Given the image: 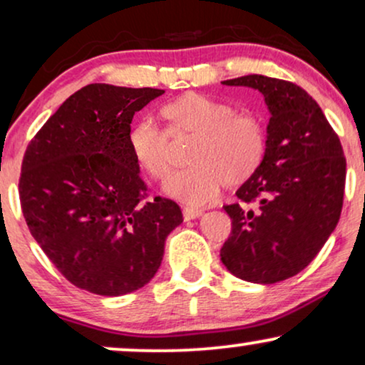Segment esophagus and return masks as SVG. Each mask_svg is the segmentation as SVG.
I'll use <instances>...</instances> for the list:
<instances>
[{
    "mask_svg": "<svg viewBox=\"0 0 365 365\" xmlns=\"http://www.w3.org/2000/svg\"><path fill=\"white\" fill-rule=\"evenodd\" d=\"M201 215H203V211L197 210V208H190V206H186V208H182V217H184V220L200 218Z\"/></svg>",
    "mask_w": 365,
    "mask_h": 365,
    "instance_id": "1",
    "label": "esophagus"
}]
</instances>
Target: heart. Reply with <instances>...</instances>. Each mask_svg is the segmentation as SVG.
I'll use <instances>...</instances> for the list:
<instances>
[{
  "label": "heart",
  "mask_w": 365,
  "mask_h": 365,
  "mask_svg": "<svg viewBox=\"0 0 365 365\" xmlns=\"http://www.w3.org/2000/svg\"><path fill=\"white\" fill-rule=\"evenodd\" d=\"M165 130L140 120L128 135L133 160L155 181H164L173 169V140L192 137L187 150L190 168L175 173L165 191L187 205L217 200L223 186L238 187L254 178L267 152V128L255 111H235L232 103L186 93L160 108Z\"/></svg>",
  "instance_id": "obj_1"
}]
</instances>
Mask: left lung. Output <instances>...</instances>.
Instances as JSON below:
<instances>
[{"instance_id":"left-lung-1","label":"left lung","mask_w":365,"mask_h":365,"mask_svg":"<svg viewBox=\"0 0 365 365\" xmlns=\"http://www.w3.org/2000/svg\"><path fill=\"white\" fill-rule=\"evenodd\" d=\"M264 94L271 111L267 152L254 178L227 205L232 233L220 257L233 276L274 284L303 271L339 223L345 162L339 135L303 88L249 74L223 81Z\"/></svg>"}]
</instances>
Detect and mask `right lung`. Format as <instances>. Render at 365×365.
Segmentation results:
<instances>
[{
	"label": "right lung",
	"mask_w": 365,
	"mask_h": 365,
	"mask_svg": "<svg viewBox=\"0 0 365 365\" xmlns=\"http://www.w3.org/2000/svg\"><path fill=\"white\" fill-rule=\"evenodd\" d=\"M164 93L88 84L26 147L20 203L37 244L67 281L101 296L140 289L182 222L178 203L148 200L128 148L133 115Z\"/></svg>",
	"instance_id": "obj_1"
}]
</instances>
